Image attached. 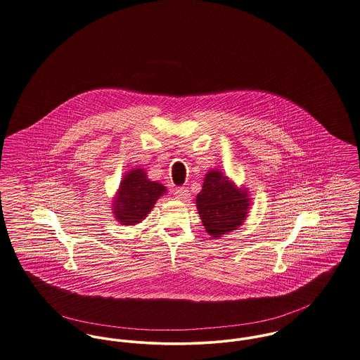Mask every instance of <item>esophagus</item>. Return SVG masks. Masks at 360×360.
I'll return each mask as SVG.
<instances>
[{
  "instance_id": "1",
  "label": "esophagus",
  "mask_w": 360,
  "mask_h": 360,
  "mask_svg": "<svg viewBox=\"0 0 360 360\" xmlns=\"http://www.w3.org/2000/svg\"><path fill=\"white\" fill-rule=\"evenodd\" d=\"M175 197L178 198V200H181V201H188L189 200V197H191V193H189V191H188V188H176L175 189Z\"/></svg>"
}]
</instances>
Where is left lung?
I'll list each match as a JSON object with an SVG mask.
<instances>
[{
	"label": "left lung",
	"instance_id": "1",
	"mask_svg": "<svg viewBox=\"0 0 360 360\" xmlns=\"http://www.w3.org/2000/svg\"><path fill=\"white\" fill-rule=\"evenodd\" d=\"M195 205L207 233L218 238L244 223L250 198L247 188H237L221 171L211 169L205 174Z\"/></svg>",
	"mask_w": 360,
	"mask_h": 360
}]
</instances>
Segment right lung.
<instances>
[{
    "instance_id": "obj_1",
    "label": "right lung",
    "mask_w": 360,
    "mask_h": 360,
    "mask_svg": "<svg viewBox=\"0 0 360 360\" xmlns=\"http://www.w3.org/2000/svg\"><path fill=\"white\" fill-rule=\"evenodd\" d=\"M165 193H167L166 186L149 181L142 168H134L120 182L112 202V214L122 224H137L148 217L156 201Z\"/></svg>"
}]
</instances>
